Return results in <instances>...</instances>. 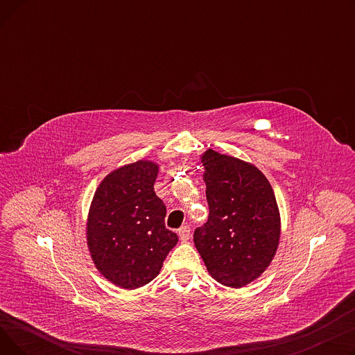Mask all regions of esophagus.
<instances>
[{
    "label": "esophagus",
    "instance_id": "esophagus-1",
    "mask_svg": "<svg viewBox=\"0 0 355 355\" xmlns=\"http://www.w3.org/2000/svg\"><path fill=\"white\" fill-rule=\"evenodd\" d=\"M178 236H180L181 241H187L190 239V227L189 226H182L178 230Z\"/></svg>",
    "mask_w": 355,
    "mask_h": 355
}]
</instances>
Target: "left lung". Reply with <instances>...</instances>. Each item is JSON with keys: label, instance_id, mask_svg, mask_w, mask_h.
<instances>
[{"label": "left lung", "instance_id": "1", "mask_svg": "<svg viewBox=\"0 0 355 355\" xmlns=\"http://www.w3.org/2000/svg\"><path fill=\"white\" fill-rule=\"evenodd\" d=\"M210 216L194 245L221 285L243 288L272 263L281 240V213L265 174L248 161L207 149L200 155Z\"/></svg>", "mask_w": 355, "mask_h": 355}]
</instances>
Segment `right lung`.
I'll return each mask as SVG.
<instances>
[{"mask_svg": "<svg viewBox=\"0 0 355 355\" xmlns=\"http://www.w3.org/2000/svg\"><path fill=\"white\" fill-rule=\"evenodd\" d=\"M159 165L139 159L110 171L93 194L86 243L99 273L132 291L159 275L178 236L165 227L166 209L155 194Z\"/></svg>", "mask_w": 355, "mask_h": 355, "instance_id": "1", "label": "right lung"}]
</instances>
